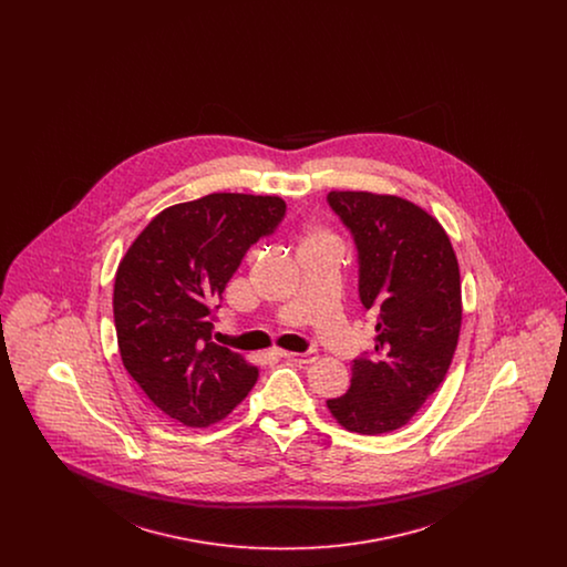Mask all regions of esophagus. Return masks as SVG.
I'll return each instance as SVG.
<instances>
[{"label":"esophagus","mask_w":567,"mask_h":567,"mask_svg":"<svg viewBox=\"0 0 567 567\" xmlns=\"http://www.w3.org/2000/svg\"><path fill=\"white\" fill-rule=\"evenodd\" d=\"M278 357H282V359H289V361H296V363H301V365H308V363H315V361H317V359H319V354H317V351H308V352L278 351Z\"/></svg>","instance_id":"1"}]
</instances>
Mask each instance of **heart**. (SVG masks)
I'll return each mask as SVG.
<instances>
[{
	"instance_id": "1",
	"label": "heart",
	"mask_w": 567,
	"mask_h": 567,
	"mask_svg": "<svg viewBox=\"0 0 567 567\" xmlns=\"http://www.w3.org/2000/svg\"><path fill=\"white\" fill-rule=\"evenodd\" d=\"M306 244H317V246H336L338 248V240L333 234L324 231V229H312L308 231V236L303 238V246Z\"/></svg>"
}]
</instances>
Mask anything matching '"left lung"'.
Here are the masks:
<instances>
[{"label":"left lung","mask_w":567,"mask_h":567,"mask_svg":"<svg viewBox=\"0 0 567 567\" xmlns=\"http://www.w3.org/2000/svg\"><path fill=\"white\" fill-rule=\"evenodd\" d=\"M327 204L351 231L359 299L378 317L374 351L352 361L351 389L327 408L349 432H393L451 368L461 329L457 257L442 225L398 195L331 190Z\"/></svg>","instance_id":"8db88e82"}]
</instances>
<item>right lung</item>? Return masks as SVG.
Wrapping results in <instances>:
<instances>
[{
	"mask_svg": "<svg viewBox=\"0 0 567 567\" xmlns=\"http://www.w3.org/2000/svg\"><path fill=\"white\" fill-rule=\"evenodd\" d=\"M276 195L213 193L165 208L118 264L114 327L125 370L169 419L208 427L255 386L259 370L213 342L218 299L246 250L274 234Z\"/></svg>",
	"mask_w": 567,
	"mask_h": 567,
	"instance_id": "1",
	"label": "right lung"
}]
</instances>
